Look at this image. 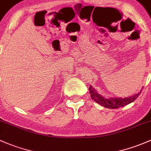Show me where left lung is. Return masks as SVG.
I'll return each mask as SVG.
<instances>
[{
	"label": "left lung",
	"instance_id": "obj_1",
	"mask_svg": "<svg viewBox=\"0 0 151 151\" xmlns=\"http://www.w3.org/2000/svg\"><path fill=\"white\" fill-rule=\"evenodd\" d=\"M90 96L91 98L94 101H96L97 104H100L101 106H104V107L108 108V109H118L119 107H123L126 105L131 104L132 102L137 99L138 98L139 94L141 93V90L138 93L135 94L134 96H132L130 97H127V98H106L103 97L101 95L98 94L97 91L93 87L90 85Z\"/></svg>",
	"mask_w": 151,
	"mask_h": 151
}]
</instances>
